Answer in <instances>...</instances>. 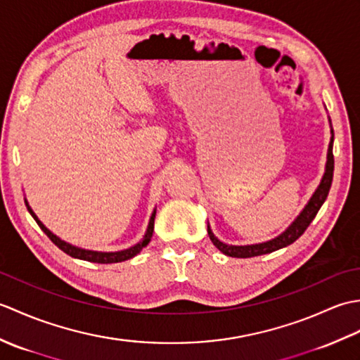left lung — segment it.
I'll return each instance as SVG.
<instances>
[{"label":"left lung","mask_w":360,"mask_h":360,"mask_svg":"<svg viewBox=\"0 0 360 360\" xmlns=\"http://www.w3.org/2000/svg\"><path fill=\"white\" fill-rule=\"evenodd\" d=\"M333 142H334V133L330 142V148H328V162H326V172L323 174V179L320 182L319 188L316 190V193L312 195L307 207L303 209L292 224L289 226L286 232H283L277 238H274L267 243L262 244H252V246H227V244L221 243L218 238H215V235L212 233L210 229H207L210 240L213 243V246L223 252L224 255L229 257H235V258H250V257H258V255H264V254H271L274 250H278L281 248H286L289 244H292L295 240L300 238L303 232L307 231L308 226L312 223V219L316 218L317 212L322 207V204L325 202L328 193H330L331 188V182H333V173H334V155H333Z\"/></svg>","instance_id":"1"}]
</instances>
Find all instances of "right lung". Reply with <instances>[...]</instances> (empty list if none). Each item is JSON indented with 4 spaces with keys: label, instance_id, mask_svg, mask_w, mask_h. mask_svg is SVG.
<instances>
[{
    "label": "right lung",
    "instance_id": "add662e5",
    "mask_svg": "<svg viewBox=\"0 0 360 360\" xmlns=\"http://www.w3.org/2000/svg\"><path fill=\"white\" fill-rule=\"evenodd\" d=\"M26 205H27V204H26ZM27 210H29L30 215L34 217V219L37 221V224L40 226L41 231H43L46 235H48V238H49L53 244H56V246H57L58 249H62V250L65 252V254H68L70 257L79 258V259H86V262H91V263L111 264V263L125 262V259L133 258L134 255L139 254V252H141L143 248H147V244L150 243L151 236H153V231H155V217H156V213H153L151 219H150V224H148V229H147V233H145L143 240H142L141 243H137L136 246L129 248V249H127V250H120V252H94V250H85V249L71 246V244H68V243H65L63 240H60L58 236H56L52 232H49L48 229H46V227L41 224V221L35 217V213H34L32 210H30L29 205H27Z\"/></svg>",
    "mask_w": 360,
    "mask_h": 360
}]
</instances>
